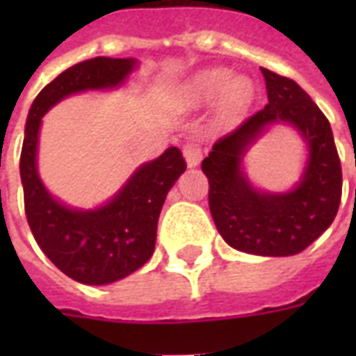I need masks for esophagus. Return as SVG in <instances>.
Returning a JSON list of instances; mask_svg holds the SVG:
<instances>
[{
    "instance_id": "obj_1",
    "label": "esophagus",
    "mask_w": 356,
    "mask_h": 356,
    "mask_svg": "<svg viewBox=\"0 0 356 356\" xmlns=\"http://www.w3.org/2000/svg\"><path fill=\"white\" fill-rule=\"evenodd\" d=\"M183 158H185L186 168H196L202 160V150L196 143H186L183 148Z\"/></svg>"
}]
</instances>
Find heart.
Masks as SVG:
<instances>
[{"instance_id": "obj_1", "label": "heart", "mask_w": 356, "mask_h": 356, "mask_svg": "<svg viewBox=\"0 0 356 356\" xmlns=\"http://www.w3.org/2000/svg\"><path fill=\"white\" fill-rule=\"evenodd\" d=\"M186 99L194 106L219 99V118L236 122L246 114L255 99V83L246 76H236L229 68H206L188 81Z\"/></svg>"}]
</instances>
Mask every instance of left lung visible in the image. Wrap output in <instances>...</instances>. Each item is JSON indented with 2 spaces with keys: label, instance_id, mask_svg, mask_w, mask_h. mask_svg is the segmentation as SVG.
<instances>
[{
  "label": "left lung",
  "instance_id": "left-lung-1",
  "mask_svg": "<svg viewBox=\"0 0 356 356\" xmlns=\"http://www.w3.org/2000/svg\"><path fill=\"white\" fill-rule=\"evenodd\" d=\"M268 104L236 131L217 140L202 171L209 181V211L234 250L263 257L303 252L328 229L341 200V163L332 127L313 99L290 78L261 68ZM276 124L298 133L306 160L296 185L267 191L247 175L249 150Z\"/></svg>",
  "mask_w": 356,
  "mask_h": 356
}]
</instances>
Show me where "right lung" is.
<instances>
[{
    "label": "right lung",
    "mask_w": 356,
    "mask_h": 356,
    "mask_svg": "<svg viewBox=\"0 0 356 356\" xmlns=\"http://www.w3.org/2000/svg\"><path fill=\"white\" fill-rule=\"evenodd\" d=\"M139 68L133 57H97L74 65L47 83L28 110L20 181L30 231L42 252L72 280L102 286L135 273L154 254L158 217L171 186L185 171L179 148L140 163L114 196L95 208L68 206L38 171L42 118L70 95L124 88Z\"/></svg>",
    "instance_id": "obj_1"
}]
</instances>
